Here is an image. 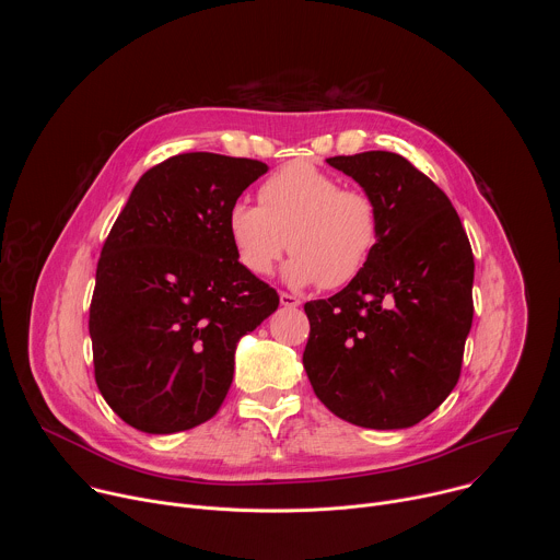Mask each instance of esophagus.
Listing matches in <instances>:
<instances>
[{"instance_id":"obj_1","label":"esophagus","mask_w":560,"mask_h":560,"mask_svg":"<svg viewBox=\"0 0 560 560\" xmlns=\"http://www.w3.org/2000/svg\"><path fill=\"white\" fill-rule=\"evenodd\" d=\"M279 299H281V305H285V307H299L301 305V299L290 294V292H281Z\"/></svg>"}]
</instances>
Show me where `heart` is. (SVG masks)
<instances>
[{"mask_svg":"<svg viewBox=\"0 0 560 560\" xmlns=\"http://www.w3.org/2000/svg\"><path fill=\"white\" fill-rule=\"evenodd\" d=\"M259 203L236 201L228 210L232 250L248 272L270 275L283 253L292 285L337 290L368 266L381 238V210L372 195L341 188V179L307 162L270 175Z\"/></svg>","mask_w":560,"mask_h":560,"instance_id":"b5f03b06","label":"heart"}]
</instances>
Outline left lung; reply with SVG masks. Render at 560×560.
Masks as SVG:
<instances>
[{
    "instance_id": "1",
    "label": "left lung",
    "mask_w": 560,
    "mask_h": 560,
    "mask_svg": "<svg viewBox=\"0 0 560 560\" xmlns=\"http://www.w3.org/2000/svg\"><path fill=\"white\" fill-rule=\"evenodd\" d=\"M381 210L365 270L335 296L303 305V368L339 419L401 430L432 415L460 376L471 328L474 255L447 195L406 156H330Z\"/></svg>"
}]
</instances>
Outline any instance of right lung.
Wrapping results in <instances>:
<instances>
[{
    "mask_svg": "<svg viewBox=\"0 0 560 560\" xmlns=\"http://www.w3.org/2000/svg\"><path fill=\"white\" fill-rule=\"evenodd\" d=\"M266 171L246 156H168L137 182L110 228L89 330L97 387L128 425L173 434L212 419L236 341L279 307L228 236L230 206Z\"/></svg>",
    "mask_w": 560,
    "mask_h": 560,
    "instance_id": "right-lung-1",
    "label": "right lung"
}]
</instances>
